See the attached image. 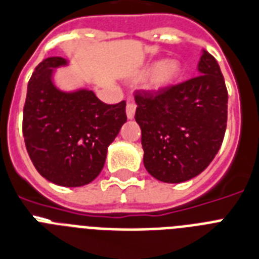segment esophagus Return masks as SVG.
I'll list each match as a JSON object with an SVG mask.
<instances>
[{"label": "esophagus", "mask_w": 259, "mask_h": 259, "mask_svg": "<svg viewBox=\"0 0 259 259\" xmlns=\"http://www.w3.org/2000/svg\"><path fill=\"white\" fill-rule=\"evenodd\" d=\"M136 104L129 101L127 105H126V115H127V118L129 119H133L134 118V114H136Z\"/></svg>", "instance_id": "34e87169"}]
</instances>
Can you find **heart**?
<instances>
[{"instance_id":"1","label":"heart","mask_w":259,"mask_h":259,"mask_svg":"<svg viewBox=\"0 0 259 259\" xmlns=\"http://www.w3.org/2000/svg\"><path fill=\"white\" fill-rule=\"evenodd\" d=\"M178 73V65L174 61H169L165 64H161L159 66H155L154 73H153V78L151 83L155 88H161L173 81L174 77Z\"/></svg>"}]
</instances>
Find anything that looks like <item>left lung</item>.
<instances>
[{
  "label": "left lung",
  "mask_w": 259,
  "mask_h": 259,
  "mask_svg": "<svg viewBox=\"0 0 259 259\" xmlns=\"http://www.w3.org/2000/svg\"><path fill=\"white\" fill-rule=\"evenodd\" d=\"M134 98L149 173L167 184L202 173L220 150L228 123V89L217 60L203 50L198 74L158 92L138 90Z\"/></svg>",
  "instance_id": "1"
}]
</instances>
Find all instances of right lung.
Returning <instances> with one entry per match:
<instances>
[{"label": "right lung", "instance_id": "1", "mask_svg": "<svg viewBox=\"0 0 259 259\" xmlns=\"http://www.w3.org/2000/svg\"><path fill=\"white\" fill-rule=\"evenodd\" d=\"M61 57L35 66L27 83L22 132L31 162L42 177L66 188L96 180L108 146L126 122V102L108 105L90 90L62 93L52 83Z\"/></svg>", "mask_w": 259, "mask_h": 259}]
</instances>
